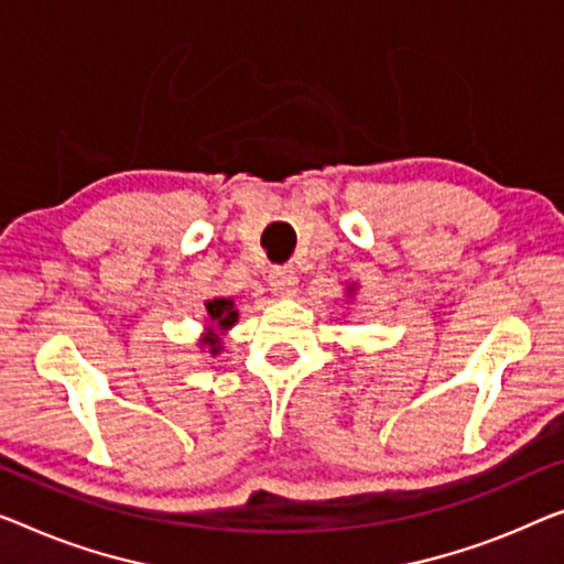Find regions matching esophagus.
<instances>
[{"label":"esophagus","mask_w":564,"mask_h":564,"mask_svg":"<svg viewBox=\"0 0 564 564\" xmlns=\"http://www.w3.org/2000/svg\"><path fill=\"white\" fill-rule=\"evenodd\" d=\"M268 285H271V291L275 293V296H283V299L293 296V291H296V285H299V275L293 268L279 265L268 273Z\"/></svg>","instance_id":"esophagus-1"}]
</instances>
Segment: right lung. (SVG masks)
Returning <instances> with one entry per match:
<instances>
[{"label": "right lung", "instance_id": "add662e5", "mask_svg": "<svg viewBox=\"0 0 564 564\" xmlns=\"http://www.w3.org/2000/svg\"><path fill=\"white\" fill-rule=\"evenodd\" d=\"M207 314L217 326H220V329H230V326L238 322V311L232 308V301H228V299L207 301ZM202 344H207L213 355L220 351V336H217V334H207L205 341H202Z\"/></svg>", "mask_w": 564, "mask_h": 564}]
</instances>
